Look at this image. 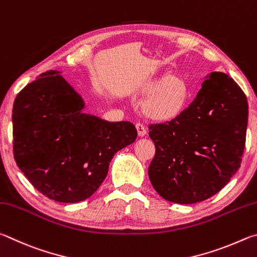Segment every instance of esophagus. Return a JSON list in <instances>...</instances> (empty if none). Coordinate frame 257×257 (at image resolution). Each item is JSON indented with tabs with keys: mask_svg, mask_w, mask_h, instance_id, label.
Here are the masks:
<instances>
[{
	"mask_svg": "<svg viewBox=\"0 0 257 257\" xmlns=\"http://www.w3.org/2000/svg\"><path fill=\"white\" fill-rule=\"evenodd\" d=\"M136 127L138 130L139 137H145L146 136V134H147V128H146L145 125H143L142 123H137L136 124Z\"/></svg>",
	"mask_w": 257,
	"mask_h": 257,
	"instance_id": "1",
	"label": "esophagus"
}]
</instances>
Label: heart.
<instances>
[{"instance_id": "obj_1", "label": "heart", "mask_w": 257, "mask_h": 257, "mask_svg": "<svg viewBox=\"0 0 257 257\" xmlns=\"http://www.w3.org/2000/svg\"><path fill=\"white\" fill-rule=\"evenodd\" d=\"M146 91L152 93L145 103L148 114L158 118H168L182 109L187 89L181 79L166 75L150 82Z\"/></svg>"}]
</instances>
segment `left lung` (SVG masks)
Segmentation results:
<instances>
[{
    "label": "left lung",
    "instance_id": "left-lung-1",
    "mask_svg": "<svg viewBox=\"0 0 257 257\" xmlns=\"http://www.w3.org/2000/svg\"><path fill=\"white\" fill-rule=\"evenodd\" d=\"M248 103L223 72H212L190 106L173 119L149 125L156 154L148 169L165 200L192 204L217 194L240 167Z\"/></svg>",
    "mask_w": 257,
    "mask_h": 257
}]
</instances>
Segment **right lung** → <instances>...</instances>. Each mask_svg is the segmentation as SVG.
I'll use <instances>...</instances> for the list:
<instances>
[{"label": "right lung", "mask_w": 257, "mask_h": 257, "mask_svg": "<svg viewBox=\"0 0 257 257\" xmlns=\"http://www.w3.org/2000/svg\"><path fill=\"white\" fill-rule=\"evenodd\" d=\"M82 98L56 71L18 93L12 110L13 155L36 190L62 203L91 196L117 151L138 137L131 121L102 120L82 112Z\"/></svg>", "instance_id": "obj_1"}]
</instances>
